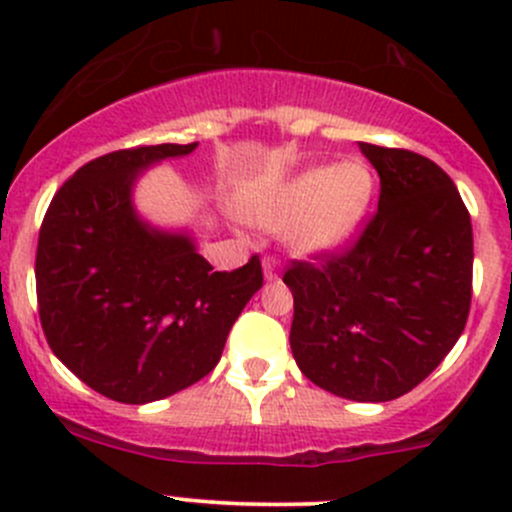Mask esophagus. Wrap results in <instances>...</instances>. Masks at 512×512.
Returning a JSON list of instances; mask_svg holds the SVG:
<instances>
[{
    "label": "esophagus",
    "mask_w": 512,
    "mask_h": 512,
    "mask_svg": "<svg viewBox=\"0 0 512 512\" xmlns=\"http://www.w3.org/2000/svg\"><path fill=\"white\" fill-rule=\"evenodd\" d=\"M262 272H265L267 282H277L280 280V270H277V260L275 257H265L262 260Z\"/></svg>",
    "instance_id": "34e87169"
}]
</instances>
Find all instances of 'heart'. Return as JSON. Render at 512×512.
Here are the masks:
<instances>
[{
  "label": "heart",
  "mask_w": 512,
  "mask_h": 512,
  "mask_svg": "<svg viewBox=\"0 0 512 512\" xmlns=\"http://www.w3.org/2000/svg\"><path fill=\"white\" fill-rule=\"evenodd\" d=\"M369 165L347 158L337 165H309L242 205L247 223L285 230L289 250L302 257L342 252L359 235L374 200Z\"/></svg>",
  "instance_id": "heart-1"
}]
</instances>
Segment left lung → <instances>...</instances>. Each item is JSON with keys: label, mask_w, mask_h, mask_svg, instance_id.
Masks as SVG:
<instances>
[{"label": "left lung", "mask_w": 512, "mask_h": 512, "mask_svg": "<svg viewBox=\"0 0 512 512\" xmlns=\"http://www.w3.org/2000/svg\"><path fill=\"white\" fill-rule=\"evenodd\" d=\"M381 178L379 210L352 250L285 272L289 347L312 384L349 401L399 399L453 349L471 309L473 227L433 160L359 143Z\"/></svg>", "instance_id": "obj_1"}]
</instances>
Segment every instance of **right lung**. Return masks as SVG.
<instances>
[{
  "label": "right lung",
  "instance_id": "add662e5",
  "mask_svg": "<svg viewBox=\"0 0 512 512\" xmlns=\"http://www.w3.org/2000/svg\"><path fill=\"white\" fill-rule=\"evenodd\" d=\"M195 146L91 160L61 185L41 223L36 299L46 342L86 386L121 404H151L208 376L262 287L257 257L215 272L193 232L163 230L136 210L141 173Z\"/></svg>",
  "mask_w": 512,
  "mask_h": 512
}]
</instances>
